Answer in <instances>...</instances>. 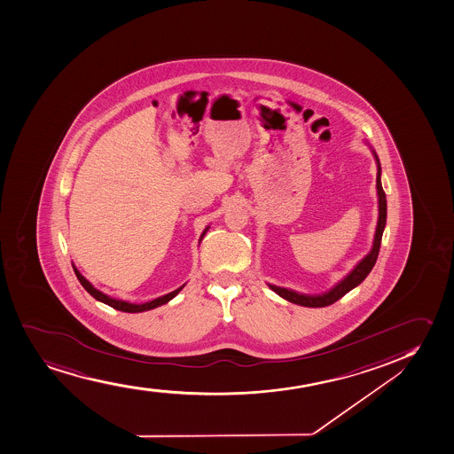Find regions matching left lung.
I'll return each instance as SVG.
<instances>
[{"label": "left lung", "mask_w": 454, "mask_h": 454, "mask_svg": "<svg viewBox=\"0 0 454 454\" xmlns=\"http://www.w3.org/2000/svg\"><path fill=\"white\" fill-rule=\"evenodd\" d=\"M377 161V194H379V220H377L376 235H374V243H372V249L359 264L353 269L350 275L346 276L344 279L332 288L326 294H320V296H305V294H299L296 291L286 290V288H280V286H269L271 290L278 293L280 297H284L286 301L296 305L308 306V308H323V306H329L340 301L342 296H346L348 291L353 290L355 286H359L362 280L367 278L368 273L372 270V267L376 264L377 255L380 250V243H382L383 230L387 224V194L383 192L382 183H380V163L374 153Z\"/></svg>", "instance_id": "8db88e82"}]
</instances>
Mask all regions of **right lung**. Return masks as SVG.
I'll use <instances>...</instances> for the list:
<instances>
[{
    "instance_id": "right-lung-1",
    "label": "right lung",
    "mask_w": 454,
    "mask_h": 454,
    "mask_svg": "<svg viewBox=\"0 0 454 454\" xmlns=\"http://www.w3.org/2000/svg\"><path fill=\"white\" fill-rule=\"evenodd\" d=\"M208 230V228H207ZM204 231V237L205 232ZM74 271H75V275H77L78 280H80V284L84 286V290L90 294V296L95 297L97 301H102V303H106V305L112 306L114 309H118V311L122 312H143L149 311V309H153V308H157V306L164 305V303H168V301H172L176 294H178L179 291L183 290V286H179L178 290L172 291V293H168L166 296L158 297L155 301H148V303H143V305H134V303H128V301H116V299H112V297L106 296L104 293L101 291H98L97 288H93L92 284L89 282V280L82 276V273L74 267Z\"/></svg>"
}]
</instances>
